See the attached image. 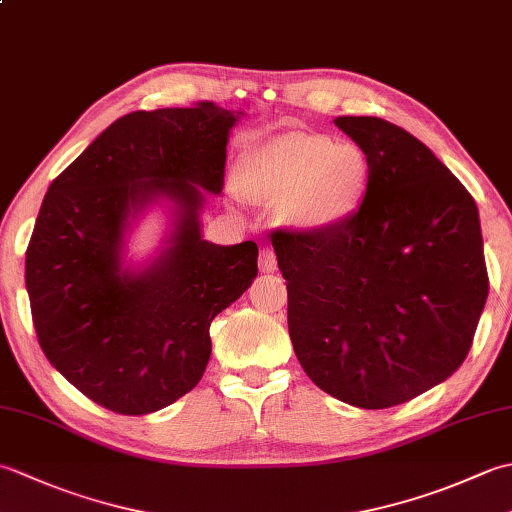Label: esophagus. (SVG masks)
I'll list each match as a JSON object with an SVG mask.
<instances>
[{
    "instance_id": "esophagus-1",
    "label": "esophagus",
    "mask_w": 512,
    "mask_h": 512,
    "mask_svg": "<svg viewBox=\"0 0 512 512\" xmlns=\"http://www.w3.org/2000/svg\"><path fill=\"white\" fill-rule=\"evenodd\" d=\"M259 270H262V273H275L277 270V259L270 248H264L262 253H259Z\"/></svg>"
}]
</instances>
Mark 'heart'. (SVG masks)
<instances>
[{
	"mask_svg": "<svg viewBox=\"0 0 512 512\" xmlns=\"http://www.w3.org/2000/svg\"><path fill=\"white\" fill-rule=\"evenodd\" d=\"M237 184L248 200L275 204L277 220L292 231L317 233L358 211L369 184V160L354 143L284 132L242 151Z\"/></svg>",
	"mask_w": 512,
	"mask_h": 512,
	"instance_id": "obj_1",
	"label": "heart"
}]
</instances>
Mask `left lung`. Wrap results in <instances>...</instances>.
<instances>
[{
  "label": "left lung",
  "instance_id": "left-lung-1",
  "mask_svg": "<svg viewBox=\"0 0 512 512\" xmlns=\"http://www.w3.org/2000/svg\"><path fill=\"white\" fill-rule=\"evenodd\" d=\"M334 125L367 154L363 204L328 231L270 239L303 372L347 405L387 409L444 383L471 350L488 297L480 213L405 129L376 116Z\"/></svg>",
  "mask_w": 512,
  "mask_h": 512
}]
</instances>
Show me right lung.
Instances as JSON below:
<instances>
[{
  "mask_svg": "<svg viewBox=\"0 0 512 512\" xmlns=\"http://www.w3.org/2000/svg\"><path fill=\"white\" fill-rule=\"evenodd\" d=\"M242 116L213 103L132 112L52 180L26 250L32 323L52 367L96 405L143 416L189 394L211 321L257 277L255 242L211 244L200 224ZM158 203L168 237L127 265L131 226Z\"/></svg>",
  "mask_w": 512,
  "mask_h": 512,
  "instance_id": "add662e5",
  "label": "right lung"
}]
</instances>
